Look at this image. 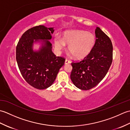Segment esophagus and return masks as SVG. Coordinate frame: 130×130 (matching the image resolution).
Here are the masks:
<instances>
[{"mask_svg": "<svg viewBox=\"0 0 130 130\" xmlns=\"http://www.w3.org/2000/svg\"><path fill=\"white\" fill-rule=\"evenodd\" d=\"M70 63V61L68 59H66L65 60V64H69V63Z\"/></svg>", "mask_w": 130, "mask_h": 130, "instance_id": "34e87169", "label": "esophagus"}]
</instances>
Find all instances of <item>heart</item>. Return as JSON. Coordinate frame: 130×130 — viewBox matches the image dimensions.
<instances>
[{
  "label": "heart",
  "mask_w": 130,
  "mask_h": 130,
  "mask_svg": "<svg viewBox=\"0 0 130 130\" xmlns=\"http://www.w3.org/2000/svg\"><path fill=\"white\" fill-rule=\"evenodd\" d=\"M96 42L95 35L83 30H69L64 32L62 38L56 36L55 46L58 50H61L68 44V50L74 58L81 59L87 56L92 51Z\"/></svg>",
  "instance_id": "1"
}]
</instances>
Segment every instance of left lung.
I'll return each mask as SVG.
<instances>
[{"mask_svg":"<svg viewBox=\"0 0 130 130\" xmlns=\"http://www.w3.org/2000/svg\"><path fill=\"white\" fill-rule=\"evenodd\" d=\"M95 45L90 53L80 62H72L70 78L82 90H89L97 85L111 67L113 46L110 38L99 27L95 30Z\"/></svg>","mask_w":130,"mask_h":130,"instance_id":"left-lung-1","label":"left lung"}]
</instances>
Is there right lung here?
<instances>
[{
  "instance_id": "obj_1",
  "label": "right lung",
  "mask_w": 130,
  "mask_h": 130,
  "mask_svg": "<svg viewBox=\"0 0 130 130\" xmlns=\"http://www.w3.org/2000/svg\"><path fill=\"white\" fill-rule=\"evenodd\" d=\"M53 27L36 26L27 30L22 36L16 47V60L24 80L32 87L45 89L54 83L65 59L56 56L52 51ZM40 45L33 49L34 44Z\"/></svg>"
}]
</instances>
